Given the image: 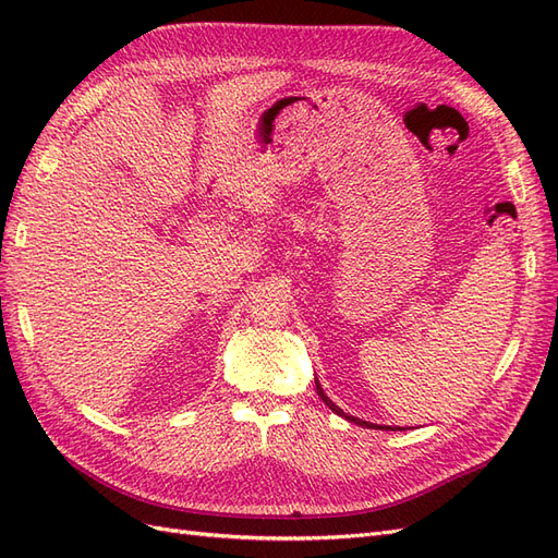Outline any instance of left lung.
I'll use <instances>...</instances> for the list:
<instances>
[{
	"label": "left lung",
	"mask_w": 558,
	"mask_h": 558,
	"mask_svg": "<svg viewBox=\"0 0 558 558\" xmlns=\"http://www.w3.org/2000/svg\"><path fill=\"white\" fill-rule=\"evenodd\" d=\"M316 381V393L320 396V400H324L328 408L335 412V414H340V416H344L347 421H351V424H356V426H363V428H375V430H402V428H391V426H377V424H367V421H363V418H356V416H351V414H347L344 410H340L337 408V404L324 393V388H320V384H318V379H314Z\"/></svg>",
	"instance_id": "left-lung-1"
}]
</instances>
